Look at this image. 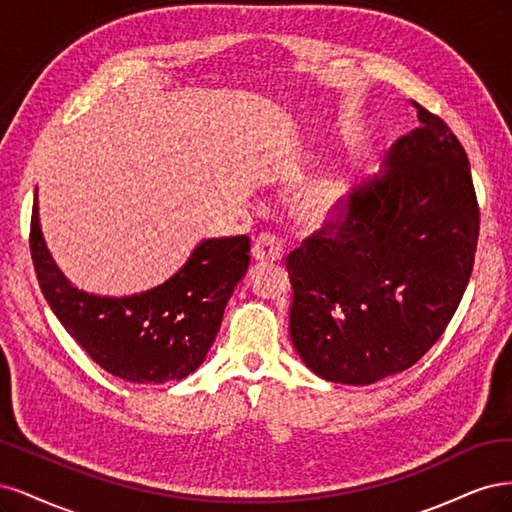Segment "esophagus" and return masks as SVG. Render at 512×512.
Here are the masks:
<instances>
[{"label":"esophagus","instance_id":"34e87169","mask_svg":"<svg viewBox=\"0 0 512 512\" xmlns=\"http://www.w3.org/2000/svg\"><path fill=\"white\" fill-rule=\"evenodd\" d=\"M253 259L257 263H278L283 259V244L272 234H263L253 244Z\"/></svg>","mask_w":512,"mask_h":512}]
</instances>
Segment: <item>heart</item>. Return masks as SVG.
<instances>
[{"label": "heart", "instance_id": "1", "mask_svg": "<svg viewBox=\"0 0 512 512\" xmlns=\"http://www.w3.org/2000/svg\"><path fill=\"white\" fill-rule=\"evenodd\" d=\"M346 189H349V174L329 172L321 176L295 202V217L310 229L327 225L336 217Z\"/></svg>", "mask_w": 512, "mask_h": 512}]
</instances>
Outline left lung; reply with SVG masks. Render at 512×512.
Listing matches in <instances>:
<instances>
[{"instance_id":"left-lung-1","label":"left lung","mask_w":512,"mask_h":512,"mask_svg":"<svg viewBox=\"0 0 512 512\" xmlns=\"http://www.w3.org/2000/svg\"><path fill=\"white\" fill-rule=\"evenodd\" d=\"M415 106L419 127L353 193L336 232L287 261L291 342L329 383L364 387L415 366L468 287L478 240L468 157L447 123Z\"/></svg>"}]
</instances>
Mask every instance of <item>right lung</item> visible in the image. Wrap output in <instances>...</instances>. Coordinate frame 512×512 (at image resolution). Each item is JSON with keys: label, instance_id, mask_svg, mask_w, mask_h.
<instances>
[{"label": "right lung", "instance_id": "add662e5", "mask_svg": "<svg viewBox=\"0 0 512 512\" xmlns=\"http://www.w3.org/2000/svg\"><path fill=\"white\" fill-rule=\"evenodd\" d=\"M29 244L40 289L61 325L97 366L138 385L183 381L204 364L251 261L246 236L204 238L185 266L153 289L123 298L82 291L48 251L38 189Z\"/></svg>", "mask_w": 512, "mask_h": 512}]
</instances>
